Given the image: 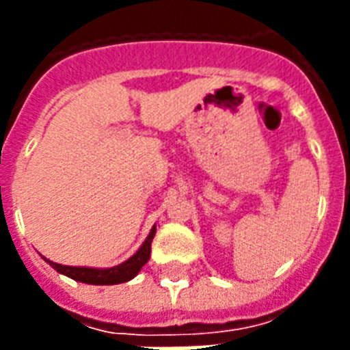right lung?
<instances>
[{"instance_id": "add662e5", "label": "right lung", "mask_w": 350, "mask_h": 350, "mask_svg": "<svg viewBox=\"0 0 350 350\" xmlns=\"http://www.w3.org/2000/svg\"><path fill=\"white\" fill-rule=\"evenodd\" d=\"M154 234H156V227H152L150 234L145 239V243L139 247L136 254L129 258L125 263L112 267V269H89V267H68L59 265L54 261L46 260L51 263L52 269H56L57 272H62L65 276L72 278L76 282L90 283V285H116V283H125L129 280L136 276L137 272L142 271V267L145 265L150 258V243H152Z\"/></svg>"}]
</instances>
